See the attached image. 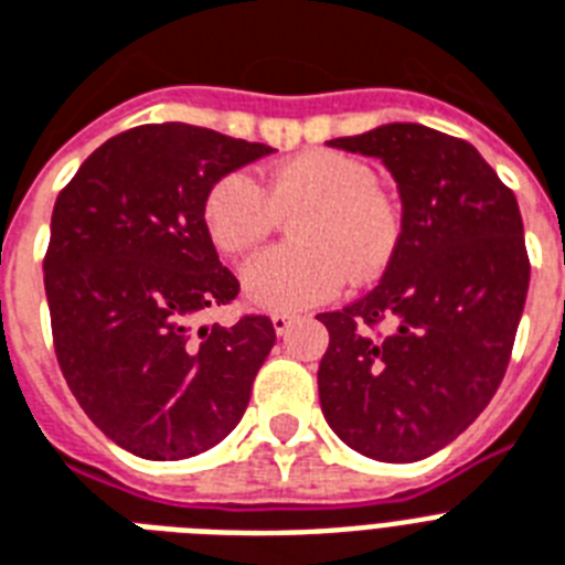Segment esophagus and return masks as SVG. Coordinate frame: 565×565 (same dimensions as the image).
I'll list each match as a JSON object with an SVG mask.
<instances>
[{"label":"esophagus","mask_w":565,"mask_h":565,"mask_svg":"<svg viewBox=\"0 0 565 565\" xmlns=\"http://www.w3.org/2000/svg\"><path fill=\"white\" fill-rule=\"evenodd\" d=\"M292 322H296V317H292V313H275V317H273L275 334H278V337L287 334V331H290Z\"/></svg>","instance_id":"1"}]
</instances>
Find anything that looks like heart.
Instances as JSON below:
<instances>
[{"mask_svg": "<svg viewBox=\"0 0 565 565\" xmlns=\"http://www.w3.org/2000/svg\"><path fill=\"white\" fill-rule=\"evenodd\" d=\"M292 212V243L252 257L239 275L243 296L260 310L313 308L345 278L372 281L402 239V211L375 184V170L337 149L287 158L269 170L264 190L246 172H228L207 190L202 216L213 246L243 255Z\"/></svg>", "mask_w": 565, "mask_h": 565, "instance_id": "1", "label": "heart"}]
</instances>
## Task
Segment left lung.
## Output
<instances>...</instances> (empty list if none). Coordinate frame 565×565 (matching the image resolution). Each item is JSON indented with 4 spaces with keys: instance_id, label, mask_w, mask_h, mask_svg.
<instances>
[{
    "instance_id": "1",
    "label": "left lung",
    "mask_w": 565,
    "mask_h": 565,
    "mask_svg": "<svg viewBox=\"0 0 565 565\" xmlns=\"http://www.w3.org/2000/svg\"><path fill=\"white\" fill-rule=\"evenodd\" d=\"M328 146L390 170L402 239L375 290L317 317L331 334L319 404L349 448L413 463L463 434L504 377L531 281L522 213L472 143L419 122Z\"/></svg>"
}]
</instances>
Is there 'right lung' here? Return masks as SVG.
<instances>
[{"label":"right lung","mask_w":565,"mask_h":565,"mask_svg":"<svg viewBox=\"0 0 565 565\" xmlns=\"http://www.w3.org/2000/svg\"><path fill=\"white\" fill-rule=\"evenodd\" d=\"M269 152L152 122L102 143L57 195L43 260L57 363L93 425L131 455H202L246 413L275 328H195L239 292L202 211L222 175Z\"/></svg>","instance_id":"right-lung-1"}]
</instances>
